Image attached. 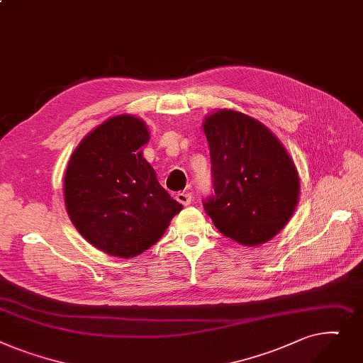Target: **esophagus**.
Instances as JSON below:
<instances>
[{
    "mask_svg": "<svg viewBox=\"0 0 363 363\" xmlns=\"http://www.w3.org/2000/svg\"><path fill=\"white\" fill-rule=\"evenodd\" d=\"M191 194H187V191H180V194H177V196H176V199L182 203V205H190V202H191Z\"/></svg>",
    "mask_w": 363,
    "mask_h": 363,
    "instance_id": "34e87169",
    "label": "esophagus"
}]
</instances>
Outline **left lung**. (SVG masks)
<instances>
[{"label": "left lung", "instance_id": "1", "mask_svg": "<svg viewBox=\"0 0 363 363\" xmlns=\"http://www.w3.org/2000/svg\"><path fill=\"white\" fill-rule=\"evenodd\" d=\"M214 194L205 212L225 238L257 246L289 223L299 199L296 167L267 127L255 118L221 110L205 118Z\"/></svg>", "mask_w": 363, "mask_h": 363}]
</instances>
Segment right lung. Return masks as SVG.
<instances>
[{
  "instance_id": "right-lung-1",
  "label": "right lung",
  "mask_w": 363,
  "mask_h": 363,
  "mask_svg": "<svg viewBox=\"0 0 363 363\" xmlns=\"http://www.w3.org/2000/svg\"><path fill=\"white\" fill-rule=\"evenodd\" d=\"M142 120L117 116L98 125L73 152L64 176L67 214L91 245L132 258L155 245L183 205L158 183L140 147Z\"/></svg>"
}]
</instances>
